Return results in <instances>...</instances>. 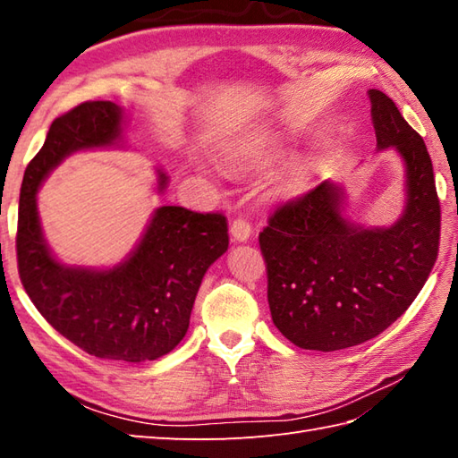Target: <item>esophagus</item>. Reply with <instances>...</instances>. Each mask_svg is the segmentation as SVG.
I'll return each mask as SVG.
<instances>
[{
	"label": "esophagus",
	"mask_w": 458,
	"mask_h": 458,
	"mask_svg": "<svg viewBox=\"0 0 458 458\" xmlns=\"http://www.w3.org/2000/svg\"><path fill=\"white\" fill-rule=\"evenodd\" d=\"M230 234L236 242H246L251 236V224L246 218H234L230 224Z\"/></svg>",
	"instance_id": "obj_1"
}]
</instances>
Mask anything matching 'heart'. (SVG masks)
Listing matches in <instances>:
<instances>
[{
    "label": "heart",
    "mask_w": 458,
    "mask_h": 458,
    "mask_svg": "<svg viewBox=\"0 0 458 458\" xmlns=\"http://www.w3.org/2000/svg\"><path fill=\"white\" fill-rule=\"evenodd\" d=\"M281 153H284V148H281V145H277V143L264 145V148H258V149L251 151V161L259 163V165L271 163V161H276ZM305 182H307V173L305 171H297V173H293V177H291V187H293L295 191L303 189Z\"/></svg>",
    "instance_id": "heart-1"
}]
</instances>
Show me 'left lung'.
<instances>
[{"label":"left lung","instance_id":"left-lung-1","mask_svg":"<svg viewBox=\"0 0 458 458\" xmlns=\"http://www.w3.org/2000/svg\"><path fill=\"white\" fill-rule=\"evenodd\" d=\"M377 148L407 169V208L392 228L340 214V189L320 182L281 202L259 232L274 325L299 348L343 350L377 336L420 295L439 254L441 204L425 141L384 92L369 90Z\"/></svg>","mask_w":458,"mask_h":458}]
</instances>
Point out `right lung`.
Masks as SVG:
<instances>
[{
    "mask_svg": "<svg viewBox=\"0 0 458 458\" xmlns=\"http://www.w3.org/2000/svg\"><path fill=\"white\" fill-rule=\"evenodd\" d=\"M120 125L122 110L104 100L82 102L55 118L23 174L17 269L29 299L56 333L92 356L143 362L171 352L187 335L200 281L228 250V220L222 212L161 207L122 266L90 271L55 261L37 216L38 184L72 151L120 140Z\"/></svg>",
    "mask_w": 458,
    "mask_h": 458,
    "instance_id": "add662e5",
    "label": "right lung"
}]
</instances>
